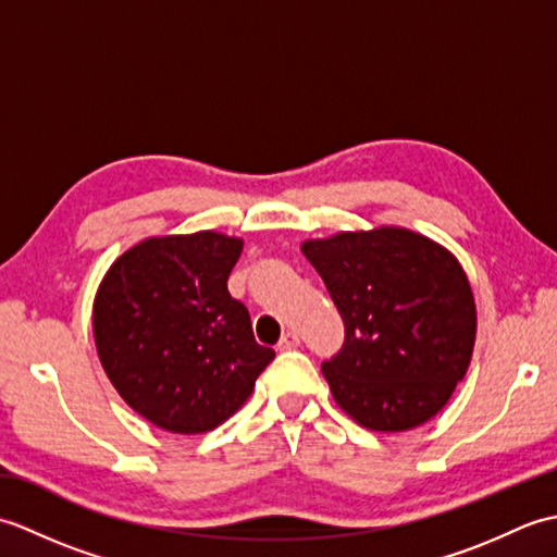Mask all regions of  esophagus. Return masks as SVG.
I'll use <instances>...</instances> for the list:
<instances>
[{"label": "esophagus", "mask_w": 557, "mask_h": 557, "mask_svg": "<svg viewBox=\"0 0 557 557\" xmlns=\"http://www.w3.org/2000/svg\"><path fill=\"white\" fill-rule=\"evenodd\" d=\"M301 345V339H299V335L297 333H285L282 335V339H280V349H294V347H299Z\"/></svg>", "instance_id": "esophagus-1"}]
</instances>
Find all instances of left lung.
<instances>
[{
  "label": "left lung",
  "instance_id": "8db88e82",
  "mask_svg": "<svg viewBox=\"0 0 557 557\" xmlns=\"http://www.w3.org/2000/svg\"><path fill=\"white\" fill-rule=\"evenodd\" d=\"M345 321V347L323 363L337 407L369 431L431 421L467 375L476 301L453 251L407 227L306 239Z\"/></svg>",
  "mask_w": 557,
  "mask_h": 557
}]
</instances>
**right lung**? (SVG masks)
Listing matches in <instances>:
<instances>
[{"instance_id": "right-lung-1", "label": "right lung", "mask_w": 557, "mask_h": 557, "mask_svg": "<svg viewBox=\"0 0 557 557\" xmlns=\"http://www.w3.org/2000/svg\"><path fill=\"white\" fill-rule=\"evenodd\" d=\"M242 248L239 236L212 230L148 236L114 260L96 292L102 369L126 405L162 431L218 429L275 359L227 289Z\"/></svg>"}]
</instances>
